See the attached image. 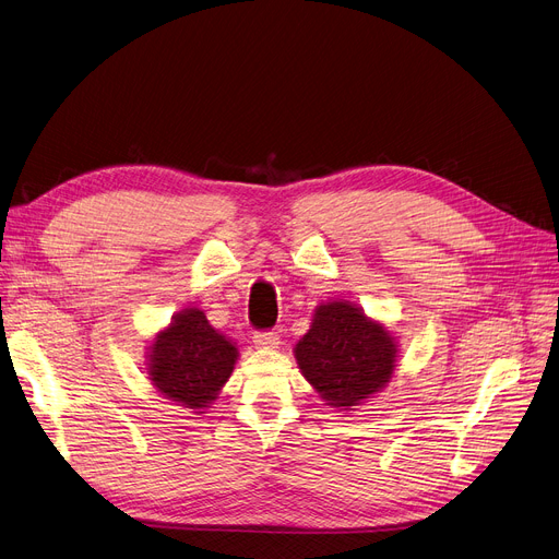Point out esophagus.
Masks as SVG:
<instances>
[{
  "label": "esophagus",
  "instance_id": "esophagus-1",
  "mask_svg": "<svg viewBox=\"0 0 559 559\" xmlns=\"http://www.w3.org/2000/svg\"><path fill=\"white\" fill-rule=\"evenodd\" d=\"M253 344L258 348H278V334L272 330H258L253 332Z\"/></svg>",
  "mask_w": 559,
  "mask_h": 559
}]
</instances>
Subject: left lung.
I'll return each mask as SVG.
<instances>
[{
    "mask_svg": "<svg viewBox=\"0 0 559 559\" xmlns=\"http://www.w3.org/2000/svg\"><path fill=\"white\" fill-rule=\"evenodd\" d=\"M395 353L389 330L348 301L319 306L310 330L294 348L304 378L330 406L340 408L382 391L393 378Z\"/></svg>",
    "mask_w": 559,
    "mask_h": 559,
    "instance_id": "8db88e82",
    "label": "left lung"
}]
</instances>
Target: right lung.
Wrapping results in <instances>:
<instances>
[{"label":"right lung","mask_w":559,"mask_h":559,"mask_svg":"<svg viewBox=\"0 0 559 559\" xmlns=\"http://www.w3.org/2000/svg\"><path fill=\"white\" fill-rule=\"evenodd\" d=\"M238 348L219 334L202 310L189 308L157 334L147 355V376L179 406L206 408L231 378Z\"/></svg>","instance_id":"obj_1"}]
</instances>
